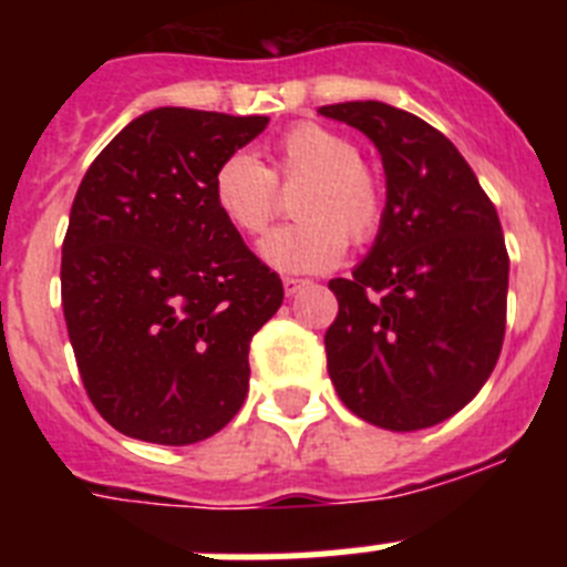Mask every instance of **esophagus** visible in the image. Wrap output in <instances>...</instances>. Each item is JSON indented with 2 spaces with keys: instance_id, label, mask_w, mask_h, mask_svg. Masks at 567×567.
Instances as JSON below:
<instances>
[{
  "instance_id": "obj_1",
  "label": "esophagus",
  "mask_w": 567,
  "mask_h": 567,
  "mask_svg": "<svg viewBox=\"0 0 567 567\" xmlns=\"http://www.w3.org/2000/svg\"><path fill=\"white\" fill-rule=\"evenodd\" d=\"M307 287H309L307 278H284V289H287V295H298Z\"/></svg>"
}]
</instances>
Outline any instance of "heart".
<instances>
[{"label":"heart","instance_id":"1","mask_svg":"<svg viewBox=\"0 0 567 567\" xmlns=\"http://www.w3.org/2000/svg\"><path fill=\"white\" fill-rule=\"evenodd\" d=\"M280 187H298L292 213L300 221L275 229L260 255L280 272H327L352 244L378 238L385 215L380 175L360 162L349 135L318 122H298L278 135L272 167L258 155L229 153L213 175V202L235 233H267L280 207Z\"/></svg>","mask_w":567,"mask_h":567}]
</instances>
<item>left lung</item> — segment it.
<instances>
[{
  "label": "left lung",
  "mask_w": 567,
  "mask_h": 567,
  "mask_svg": "<svg viewBox=\"0 0 567 567\" xmlns=\"http://www.w3.org/2000/svg\"><path fill=\"white\" fill-rule=\"evenodd\" d=\"M380 150L385 215L352 278L329 280L327 369L349 412L389 432L443 423L497 365L508 249L497 209L440 130L383 102L327 104Z\"/></svg>",
  "instance_id": "left-lung-1"
}]
</instances>
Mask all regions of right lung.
<instances>
[{
	"label": "right lung",
	"mask_w": 567,
	"mask_h": 567,
	"mask_svg": "<svg viewBox=\"0 0 567 567\" xmlns=\"http://www.w3.org/2000/svg\"><path fill=\"white\" fill-rule=\"evenodd\" d=\"M267 115L158 107L96 155L70 207L62 309L84 392L127 437H213L249 392V343L284 303L278 272L213 202L215 167Z\"/></svg>",
	"instance_id": "obj_1"
}]
</instances>
